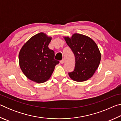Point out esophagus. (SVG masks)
<instances>
[{
	"mask_svg": "<svg viewBox=\"0 0 121 121\" xmlns=\"http://www.w3.org/2000/svg\"><path fill=\"white\" fill-rule=\"evenodd\" d=\"M64 62H65V60L63 59H62V60L60 61V63H61V64H63V63H64Z\"/></svg>",
	"mask_w": 121,
	"mask_h": 121,
	"instance_id": "obj_1",
	"label": "esophagus"
}]
</instances>
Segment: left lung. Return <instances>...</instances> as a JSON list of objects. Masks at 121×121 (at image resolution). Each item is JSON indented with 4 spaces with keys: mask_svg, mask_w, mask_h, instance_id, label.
I'll list each match as a JSON object with an SVG mask.
<instances>
[{
    "mask_svg": "<svg viewBox=\"0 0 121 121\" xmlns=\"http://www.w3.org/2000/svg\"><path fill=\"white\" fill-rule=\"evenodd\" d=\"M67 44L75 56L73 70L68 73L71 79L83 82L92 76L101 60V54L97 44L87 36L75 34L71 38L65 37Z\"/></svg>",
    "mask_w": 121,
    "mask_h": 121,
    "instance_id": "8db88e82",
    "label": "left lung"
}]
</instances>
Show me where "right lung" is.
Here are the masks:
<instances>
[{
	"instance_id": "obj_1",
	"label": "right lung",
	"mask_w": 121,
	"mask_h": 121,
	"mask_svg": "<svg viewBox=\"0 0 121 121\" xmlns=\"http://www.w3.org/2000/svg\"><path fill=\"white\" fill-rule=\"evenodd\" d=\"M51 40V37L40 32L32 37L20 50V68L28 78L36 83L48 80L59 63L54 59V51L48 47Z\"/></svg>"
}]
</instances>
